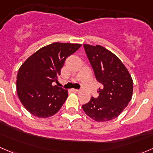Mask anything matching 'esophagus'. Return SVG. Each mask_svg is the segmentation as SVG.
<instances>
[{"label":"esophagus","mask_w":153,"mask_h":153,"mask_svg":"<svg viewBox=\"0 0 153 153\" xmlns=\"http://www.w3.org/2000/svg\"><path fill=\"white\" fill-rule=\"evenodd\" d=\"M71 90H72V92H78V89H71Z\"/></svg>","instance_id":"34e87169"}]
</instances>
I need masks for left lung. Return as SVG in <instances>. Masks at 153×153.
Instances as JSON below:
<instances>
[{
    "mask_svg": "<svg viewBox=\"0 0 153 153\" xmlns=\"http://www.w3.org/2000/svg\"><path fill=\"white\" fill-rule=\"evenodd\" d=\"M85 52L97 81L102 87L98 98L92 97L82 106L84 112L96 121H108L118 117L131 101L133 82L121 60L100 45L84 44Z\"/></svg>",
    "mask_w": 153,
    "mask_h": 153,
    "instance_id": "left-lung-1",
    "label": "left lung"
}]
</instances>
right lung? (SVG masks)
Returning <instances> with one entry per match:
<instances>
[{"mask_svg":"<svg viewBox=\"0 0 153 153\" xmlns=\"http://www.w3.org/2000/svg\"><path fill=\"white\" fill-rule=\"evenodd\" d=\"M81 44L52 43L41 48L22 64L17 75V92L24 107L35 116L48 118L59 111L68 91L52 83L58 81L68 56Z\"/></svg>","mask_w":153,"mask_h":153,"instance_id":"1","label":"right lung"}]
</instances>
